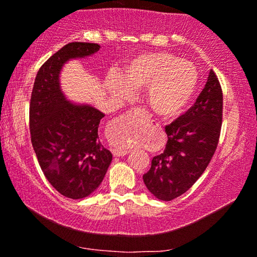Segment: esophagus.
<instances>
[{
  "mask_svg": "<svg viewBox=\"0 0 257 257\" xmlns=\"http://www.w3.org/2000/svg\"><path fill=\"white\" fill-rule=\"evenodd\" d=\"M144 117H145L146 119H149L150 117H149V114H146V115H144ZM128 152L126 150H121V149H113L112 150V154H113L114 157H124V156H126V154H127Z\"/></svg>",
  "mask_w": 257,
  "mask_h": 257,
  "instance_id": "1",
  "label": "esophagus"
}]
</instances>
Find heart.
<instances>
[{"mask_svg": "<svg viewBox=\"0 0 257 257\" xmlns=\"http://www.w3.org/2000/svg\"><path fill=\"white\" fill-rule=\"evenodd\" d=\"M117 77L108 80V89L117 96L147 87L146 101L154 113L174 117L187 107L199 84L195 65L168 52L140 55L130 61ZM115 142L121 147H131L128 137L119 133Z\"/></svg>", "mask_w": 257, "mask_h": 257, "instance_id": "1", "label": "heart"}]
</instances>
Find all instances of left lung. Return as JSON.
Instances as JSON below:
<instances>
[{"instance_id":"obj_1","label":"left lung","mask_w":257,"mask_h":257,"mask_svg":"<svg viewBox=\"0 0 257 257\" xmlns=\"http://www.w3.org/2000/svg\"><path fill=\"white\" fill-rule=\"evenodd\" d=\"M223 96L213 70L194 105L165 127L164 152L152 159L144 182L152 194L171 201L201 177L215 153L222 125Z\"/></svg>"}]
</instances>
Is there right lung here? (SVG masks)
<instances>
[{
    "instance_id": "obj_1",
    "label": "right lung",
    "mask_w": 257,
    "mask_h": 257,
    "mask_svg": "<svg viewBox=\"0 0 257 257\" xmlns=\"http://www.w3.org/2000/svg\"><path fill=\"white\" fill-rule=\"evenodd\" d=\"M96 43L72 42L51 56L38 70L30 98L31 144L45 178L70 199L96 191L106 174L112 154L101 145L98 127L103 112L73 104L59 85V73L70 59L99 50Z\"/></svg>"
}]
</instances>
